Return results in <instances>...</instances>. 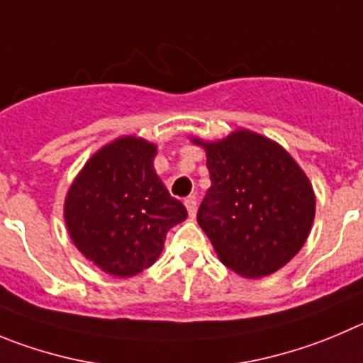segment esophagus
Listing matches in <instances>:
<instances>
[{
    "label": "esophagus",
    "mask_w": 363,
    "mask_h": 363,
    "mask_svg": "<svg viewBox=\"0 0 363 363\" xmlns=\"http://www.w3.org/2000/svg\"><path fill=\"white\" fill-rule=\"evenodd\" d=\"M184 206H186V209H188V213H189V216H195V213H197V199L195 197H188L184 201Z\"/></svg>",
    "instance_id": "esophagus-1"
}]
</instances>
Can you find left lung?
I'll use <instances>...</instances> for the list:
<instances>
[{"instance_id":"left-lung-1","label":"left lung","mask_w":363,"mask_h":363,"mask_svg":"<svg viewBox=\"0 0 363 363\" xmlns=\"http://www.w3.org/2000/svg\"><path fill=\"white\" fill-rule=\"evenodd\" d=\"M206 150L211 188L197 222L223 265L256 279L277 272L306 243L315 191L296 159L258 132L236 128Z\"/></svg>"}]
</instances>
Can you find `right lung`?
<instances>
[{"mask_svg":"<svg viewBox=\"0 0 363 363\" xmlns=\"http://www.w3.org/2000/svg\"><path fill=\"white\" fill-rule=\"evenodd\" d=\"M157 145L121 135L94 152L71 182L64 222L74 247L114 277L154 265L166 233L188 211L155 174Z\"/></svg>","mask_w":363,"mask_h":363,"instance_id":"obj_1","label":"right lung"}]
</instances>
